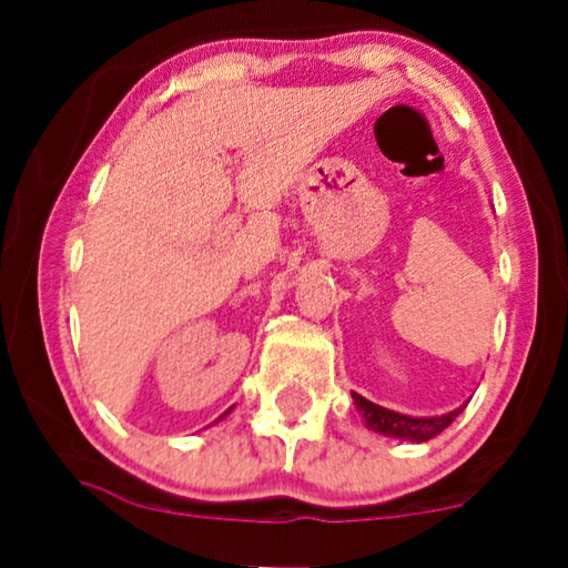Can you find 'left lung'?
Returning a JSON list of instances; mask_svg holds the SVG:
<instances>
[{
    "label": "left lung",
    "mask_w": 568,
    "mask_h": 568,
    "mask_svg": "<svg viewBox=\"0 0 568 568\" xmlns=\"http://www.w3.org/2000/svg\"><path fill=\"white\" fill-rule=\"evenodd\" d=\"M352 398L372 432L385 434V437H393V439H408V442H429L432 437H437V434L445 432L465 408V406H460V408L449 410V414H445V416L416 418V416H406V414H398V410L377 406V403L362 398L359 393H352Z\"/></svg>",
    "instance_id": "1"
}]
</instances>
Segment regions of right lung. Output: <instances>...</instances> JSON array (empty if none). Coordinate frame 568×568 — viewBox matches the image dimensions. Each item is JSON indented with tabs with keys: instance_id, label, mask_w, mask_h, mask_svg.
<instances>
[{
	"instance_id": "right-lung-1",
	"label": "right lung",
	"mask_w": 568,
	"mask_h": 568,
	"mask_svg": "<svg viewBox=\"0 0 568 568\" xmlns=\"http://www.w3.org/2000/svg\"><path fill=\"white\" fill-rule=\"evenodd\" d=\"M227 414H230V410H224V416H227ZM220 418H222V416H220Z\"/></svg>"
}]
</instances>
